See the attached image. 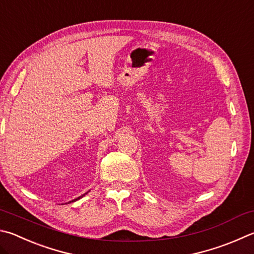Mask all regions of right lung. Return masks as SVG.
<instances>
[{"mask_svg":"<svg viewBox=\"0 0 254 254\" xmlns=\"http://www.w3.org/2000/svg\"><path fill=\"white\" fill-rule=\"evenodd\" d=\"M83 195H84V194H83ZM83 195H82V196H83ZM82 196H79V197H77V199H75V200H79V199H81V197H82Z\"/></svg>","mask_w":254,"mask_h":254,"instance_id":"add662e5","label":"right lung"}]
</instances>
